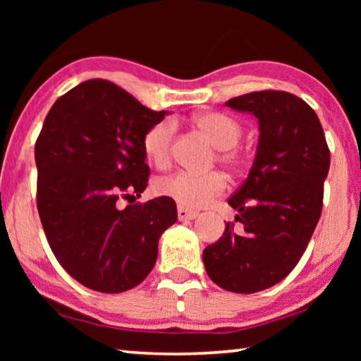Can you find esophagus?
Masks as SVG:
<instances>
[{
	"label": "esophagus",
	"mask_w": 361,
	"mask_h": 361,
	"mask_svg": "<svg viewBox=\"0 0 361 361\" xmlns=\"http://www.w3.org/2000/svg\"><path fill=\"white\" fill-rule=\"evenodd\" d=\"M197 215H199L197 212L185 209V207H178V219H180V221H189V219L197 218Z\"/></svg>",
	"instance_id": "34e87169"
}]
</instances>
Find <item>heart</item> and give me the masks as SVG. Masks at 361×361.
Returning <instances> with one entry per match:
<instances>
[{
  "mask_svg": "<svg viewBox=\"0 0 361 361\" xmlns=\"http://www.w3.org/2000/svg\"><path fill=\"white\" fill-rule=\"evenodd\" d=\"M197 130L210 140L213 146L221 149V161L237 167L242 161L234 146L242 137V126L234 118L224 113H202L192 119ZM175 133L173 121L164 119L146 130L143 137V151L148 161L156 167H166L170 161V149ZM226 189L223 173L210 172L204 175L178 172L159 180L157 191L161 195L175 200L181 207L199 209L218 197Z\"/></svg>",
  "mask_w": 361,
  "mask_h": 361,
  "instance_id": "b5f03b06",
  "label": "heart"
}]
</instances>
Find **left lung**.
Here are the masks:
<instances>
[{
  "label": "left lung",
  "instance_id": "1",
  "mask_svg": "<svg viewBox=\"0 0 361 361\" xmlns=\"http://www.w3.org/2000/svg\"><path fill=\"white\" fill-rule=\"evenodd\" d=\"M226 106L253 114L259 137L247 180L228 200L243 228L226 224L202 259L218 286L247 295L279 283L301 259L322 213L329 149L315 111L296 95L262 90Z\"/></svg>",
  "mask_w": 361,
  "mask_h": 361
}]
</instances>
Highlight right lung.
<instances>
[{"label":"right lung","mask_w":361,"mask_h":361,"mask_svg":"<svg viewBox=\"0 0 361 361\" xmlns=\"http://www.w3.org/2000/svg\"><path fill=\"white\" fill-rule=\"evenodd\" d=\"M154 111L106 79L78 84L54 103L35 145L38 212L57 261L90 290L122 293L148 277L175 200L119 209L148 186L143 137Z\"/></svg>","instance_id":"add662e5"}]
</instances>
